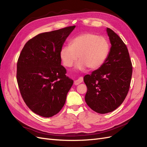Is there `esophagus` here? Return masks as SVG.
I'll use <instances>...</instances> for the list:
<instances>
[{"label": "esophagus", "mask_w": 147, "mask_h": 147, "mask_svg": "<svg viewBox=\"0 0 147 147\" xmlns=\"http://www.w3.org/2000/svg\"><path fill=\"white\" fill-rule=\"evenodd\" d=\"M83 77H80L77 80L74 81V84L75 85H78V84H79L80 83L83 82Z\"/></svg>", "instance_id": "34e87169"}]
</instances>
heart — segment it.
Listing matches in <instances>:
<instances>
[{"mask_svg": "<svg viewBox=\"0 0 147 147\" xmlns=\"http://www.w3.org/2000/svg\"><path fill=\"white\" fill-rule=\"evenodd\" d=\"M110 43L104 36L90 32L80 34L70 41L69 45L61 48L59 53L62 63L70 67L78 59L75 69L84 70L100 68L107 59L110 51Z\"/></svg>", "mask_w": 147, "mask_h": 147, "instance_id": "heart-1", "label": "heart"}]
</instances>
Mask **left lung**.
<instances>
[{"mask_svg":"<svg viewBox=\"0 0 147 147\" xmlns=\"http://www.w3.org/2000/svg\"><path fill=\"white\" fill-rule=\"evenodd\" d=\"M111 43L107 59L100 68L83 78L87 86L85 102L94 112H112L121 105L129 89L132 74L129 54L121 38L110 28Z\"/></svg>","mask_w":147,"mask_h":147,"instance_id":"1","label":"left lung"}]
</instances>
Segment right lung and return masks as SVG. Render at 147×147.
I'll return each mask as SVG.
<instances>
[{"label":"right lung","mask_w":147,"mask_h":147,"mask_svg":"<svg viewBox=\"0 0 147 147\" xmlns=\"http://www.w3.org/2000/svg\"><path fill=\"white\" fill-rule=\"evenodd\" d=\"M75 26L39 34L25 44L17 63L22 97L40 116H54L63 107L74 83L61 65L59 53Z\"/></svg>","instance_id":"obj_1"}]
</instances>
